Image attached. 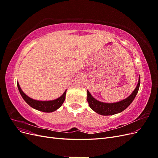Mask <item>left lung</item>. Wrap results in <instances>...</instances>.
<instances>
[{"instance_id":"1","label":"left lung","mask_w":158,"mask_h":158,"mask_svg":"<svg viewBox=\"0 0 158 158\" xmlns=\"http://www.w3.org/2000/svg\"><path fill=\"white\" fill-rule=\"evenodd\" d=\"M140 84V78L139 77V80H138V82L135 89L133 91V92L127 98L118 102L112 103H103L98 101L97 99L92 97V95L89 92V91L87 90V100L89 103V106L95 112L99 114H102V115H112V114L121 113L130 106L134 99L135 98L138 89H139Z\"/></svg>"}]
</instances>
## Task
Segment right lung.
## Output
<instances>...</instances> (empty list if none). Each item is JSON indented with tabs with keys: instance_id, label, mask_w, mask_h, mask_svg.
I'll list each match as a JSON object with an SVG mask.
<instances>
[{
	"instance_id": "add662e5",
	"label": "right lung",
	"mask_w": 158,
	"mask_h": 158,
	"mask_svg": "<svg viewBox=\"0 0 158 158\" xmlns=\"http://www.w3.org/2000/svg\"><path fill=\"white\" fill-rule=\"evenodd\" d=\"M17 85L19 92H20L22 97L24 99V101L32 108L37 109L38 111L45 113L53 112L56 111V109H58L63 105L65 100L66 90L60 97L55 100H52V101H38V100H35L30 98L23 93L18 82H17Z\"/></svg>"
}]
</instances>
